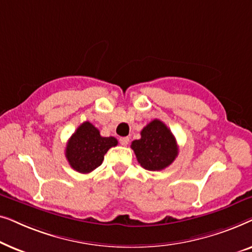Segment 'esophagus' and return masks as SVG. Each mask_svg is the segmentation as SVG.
Wrapping results in <instances>:
<instances>
[{
	"instance_id": "1",
	"label": "esophagus",
	"mask_w": 252,
	"mask_h": 252,
	"mask_svg": "<svg viewBox=\"0 0 252 252\" xmlns=\"http://www.w3.org/2000/svg\"><path fill=\"white\" fill-rule=\"evenodd\" d=\"M119 142L122 146H127L129 143V137H120Z\"/></svg>"
}]
</instances>
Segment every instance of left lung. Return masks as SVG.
<instances>
[{
  "label": "left lung",
  "mask_w": 252,
  "mask_h": 252,
  "mask_svg": "<svg viewBox=\"0 0 252 252\" xmlns=\"http://www.w3.org/2000/svg\"><path fill=\"white\" fill-rule=\"evenodd\" d=\"M130 148L141 166L148 171H160L173 163L179 148L170 128L155 119L141 130V139L134 140Z\"/></svg>",
  "instance_id": "8db88e82"
}]
</instances>
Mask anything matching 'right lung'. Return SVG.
<instances>
[{
	"label": "right lung",
	"instance_id": "add662e5",
	"mask_svg": "<svg viewBox=\"0 0 252 252\" xmlns=\"http://www.w3.org/2000/svg\"><path fill=\"white\" fill-rule=\"evenodd\" d=\"M117 144L116 137L101 136L93 124L85 122L67 141L65 156L73 170L79 173H91L102 164L110 148Z\"/></svg>",
	"mask_w": 252,
	"mask_h": 252
}]
</instances>
